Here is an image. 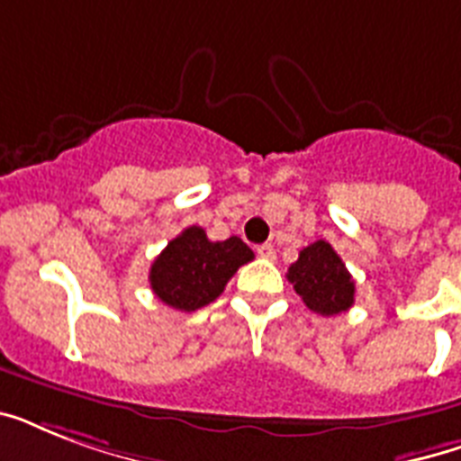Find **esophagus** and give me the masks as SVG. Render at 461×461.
<instances>
[{"mask_svg":"<svg viewBox=\"0 0 461 461\" xmlns=\"http://www.w3.org/2000/svg\"><path fill=\"white\" fill-rule=\"evenodd\" d=\"M256 253H258L260 258L273 260L275 258V246L273 244H260L258 249H256Z\"/></svg>","mask_w":461,"mask_h":461,"instance_id":"34e87169","label":"esophagus"}]
</instances>
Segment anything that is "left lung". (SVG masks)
Here are the masks:
<instances>
[{
	"label": "left lung",
	"mask_w": 461,
	"mask_h": 461,
	"mask_svg": "<svg viewBox=\"0 0 461 461\" xmlns=\"http://www.w3.org/2000/svg\"><path fill=\"white\" fill-rule=\"evenodd\" d=\"M287 280L311 311L321 315H337L354 303V280L342 258L328 241H313L289 266Z\"/></svg>",
	"instance_id": "8db88e82"
}]
</instances>
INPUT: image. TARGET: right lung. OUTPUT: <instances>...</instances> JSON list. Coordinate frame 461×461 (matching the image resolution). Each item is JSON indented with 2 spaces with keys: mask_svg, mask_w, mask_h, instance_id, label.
Listing matches in <instances>:
<instances>
[{
  "mask_svg": "<svg viewBox=\"0 0 461 461\" xmlns=\"http://www.w3.org/2000/svg\"><path fill=\"white\" fill-rule=\"evenodd\" d=\"M253 260L239 237L210 241L203 227H188L165 246L150 266V287L167 306L191 313L222 294L231 275Z\"/></svg>",
  "mask_w": 461,
  "mask_h": 461,
  "instance_id": "obj_1",
  "label": "right lung"
}]
</instances>
